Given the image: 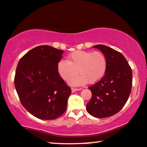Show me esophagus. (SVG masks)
<instances>
[{"instance_id": "obj_1", "label": "esophagus", "mask_w": 147, "mask_h": 147, "mask_svg": "<svg viewBox=\"0 0 147 147\" xmlns=\"http://www.w3.org/2000/svg\"><path fill=\"white\" fill-rule=\"evenodd\" d=\"M80 90H81V89H77V88H71L72 93H75V92L78 91H80Z\"/></svg>"}]
</instances>
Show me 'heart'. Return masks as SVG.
<instances>
[{
	"label": "heart",
	"instance_id": "1",
	"mask_svg": "<svg viewBox=\"0 0 147 147\" xmlns=\"http://www.w3.org/2000/svg\"><path fill=\"white\" fill-rule=\"evenodd\" d=\"M107 59L101 52L79 50L68 56V60H60L57 65L58 72L64 81H68L76 74L79 76L70 80L73 86H81L89 82L96 83L104 77L107 70Z\"/></svg>",
	"mask_w": 147,
	"mask_h": 147
}]
</instances>
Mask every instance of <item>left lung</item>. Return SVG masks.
<instances>
[{
    "label": "left lung",
    "mask_w": 147,
    "mask_h": 147,
    "mask_svg": "<svg viewBox=\"0 0 147 147\" xmlns=\"http://www.w3.org/2000/svg\"><path fill=\"white\" fill-rule=\"evenodd\" d=\"M107 59V70L100 81L89 87L92 93L87 110L95 118H107L116 114L124 107L130 95L132 72L120 52L104 45H96Z\"/></svg>",
    "instance_id": "left-lung-1"
}]
</instances>
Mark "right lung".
I'll list each match as a JSON object with an SVG mask.
<instances>
[{"mask_svg":"<svg viewBox=\"0 0 147 147\" xmlns=\"http://www.w3.org/2000/svg\"><path fill=\"white\" fill-rule=\"evenodd\" d=\"M64 52L40 46L27 52L17 64L14 83L21 104L41 120H54L66 109L71 89L57 69Z\"/></svg>","mask_w":147,"mask_h":147,"instance_id":"obj_1","label":"right lung"}]
</instances>
